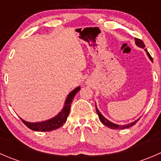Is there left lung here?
I'll return each mask as SVG.
<instances>
[{"label":"left lung","instance_id":"obj_1","mask_svg":"<svg viewBox=\"0 0 161 161\" xmlns=\"http://www.w3.org/2000/svg\"><path fill=\"white\" fill-rule=\"evenodd\" d=\"M135 40H136V46H138V47H139L142 48V49L145 50V51L147 52V56H148V58H150L151 61H153V59H152V58H151L150 53H149V52L147 51V49H145V47L146 46H145V44H144L143 42H142L141 40H139V39H137V38H135ZM96 110H97V114H98L99 119L100 120V121H101V122L103 123V125H105L108 126V128H110V129H127V128L131 127V126H133V125H136V122H137V121L139 120V118H138L137 120H136V121H132V122L129 123V124H126V125H121L114 124V123L111 122V121H110L109 120L107 119V118H105V117L103 116V115L101 113H100V111H99L98 108H97V105H96Z\"/></svg>","mask_w":161,"mask_h":161}]
</instances>
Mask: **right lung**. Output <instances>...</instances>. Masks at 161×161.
Returning <instances> with one entry per match:
<instances>
[{
  "label": "right lung",
  "mask_w": 161,
  "mask_h": 161,
  "mask_svg": "<svg viewBox=\"0 0 161 161\" xmlns=\"http://www.w3.org/2000/svg\"><path fill=\"white\" fill-rule=\"evenodd\" d=\"M79 90H80V86H78L75 89H74L71 92H69L65 101H64V107L61 109V111L52 118L46 120V121H38V122H29V121H25L20 118L21 120L29 129L33 131H50L59 129L67 121L68 116H69V112H70L71 103L73 101V98L76 95V93L79 92Z\"/></svg>",
  "instance_id": "1"
}]
</instances>
